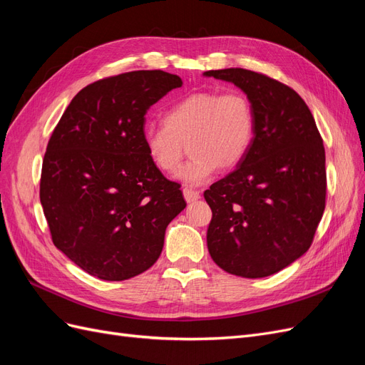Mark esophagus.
<instances>
[{"mask_svg":"<svg viewBox=\"0 0 365 365\" xmlns=\"http://www.w3.org/2000/svg\"><path fill=\"white\" fill-rule=\"evenodd\" d=\"M182 195H184V200L187 201V202H195V201H197L201 197V195H200V192H196V190H192V189H185L182 190Z\"/></svg>","mask_w":365,"mask_h":365,"instance_id":"34e87169","label":"esophagus"}]
</instances>
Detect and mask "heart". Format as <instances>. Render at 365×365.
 I'll list each match as a JSON object with an SVG mask.
<instances>
[{
    "instance_id": "heart-1",
    "label": "heart",
    "mask_w": 365,
    "mask_h": 365,
    "mask_svg": "<svg viewBox=\"0 0 365 365\" xmlns=\"http://www.w3.org/2000/svg\"><path fill=\"white\" fill-rule=\"evenodd\" d=\"M252 138V106L237 91L193 93L165 113L164 125L143 132L148 157L163 173L178 172L185 146L190 148L192 160L180 170L178 180L192 187L208 182L217 168L237 165Z\"/></svg>"
}]
</instances>
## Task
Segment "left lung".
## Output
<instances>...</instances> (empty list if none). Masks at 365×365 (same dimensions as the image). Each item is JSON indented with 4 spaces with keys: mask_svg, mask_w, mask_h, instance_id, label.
Here are the masks:
<instances>
[{
    "mask_svg": "<svg viewBox=\"0 0 365 365\" xmlns=\"http://www.w3.org/2000/svg\"><path fill=\"white\" fill-rule=\"evenodd\" d=\"M245 93L254 138L245 158L204 192L208 252L245 279L268 277L309 250L326 202V153L314 115L292 88L244 68L205 71Z\"/></svg>",
    "mask_w": 365,
    "mask_h": 365,
    "instance_id": "obj_1",
    "label": "left lung"
}]
</instances>
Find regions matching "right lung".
<instances>
[{"label": "right lung", "instance_id": "1", "mask_svg": "<svg viewBox=\"0 0 365 365\" xmlns=\"http://www.w3.org/2000/svg\"><path fill=\"white\" fill-rule=\"evenodd\" d=\"M181 77L141 70L77 93L48 141L41 204L53 244L97 279L120 282L160 257L165 228L182 212L180 184L143 145L145 115Z\"/></svg>", "mask_w": 365, "mask_h": 365}]
</instances>
